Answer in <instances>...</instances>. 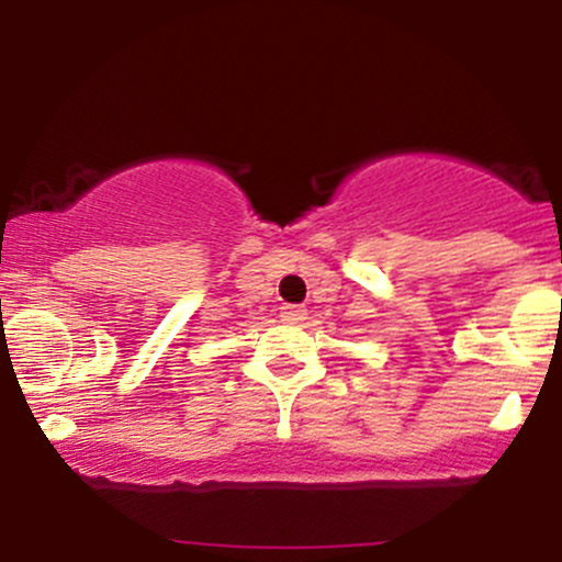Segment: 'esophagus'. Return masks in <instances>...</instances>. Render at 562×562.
<instances>
[{
  "label": "esophagus",
  "mask_w": 562,
  "mask_h": 562,
  "mask_svg": "<svg viewBox=\"0 0 562 562\" xmlns=\"http://www.w3.org/2000/svg\"><path fill=\"white\" fill-rule=\"evenodd\" d=\"M306 308L303 306H282V312H280V317H282V322H288V325H301L303 319H306Z\"/></svg>",
  "instance_id": "1"
}]
</instances>
